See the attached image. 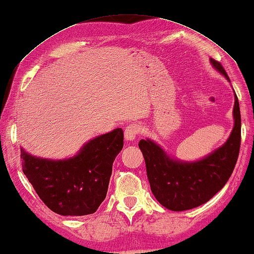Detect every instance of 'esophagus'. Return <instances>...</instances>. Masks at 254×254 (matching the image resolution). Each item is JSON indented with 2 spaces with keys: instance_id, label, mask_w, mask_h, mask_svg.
<instances>
[{
  "instance_id": "esophagus-1",
  "label": "esophagus",
  "mask_w": 254,
  "mask_h": 254,
  "mask_svg": "<svg viewBox=\"0 0 254 254\" xmlns=\"http://www.w3.org/2000/svg\"><path fill=\"white\" fill-rule=\"evenodd\" d=\"M138 132H140V127L136 124H130L126 127L124 130V138L128 142V141H134L137 136Z\"/></svg>"
}]
</instances>
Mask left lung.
I'll return each mask as SVG.
<instances>
[{"label":"left lung","mask_w":254,"mask_h":254,"mask_svg":"<svg viewBox=\"0 0 254 254\" xmlns=\"http://www.w3.org/2000/svg\"><path fill=\"white\" fill-rule=\"evenodd\" d=\"M210 64L230 82L220 63L210 58ZM232 114L235 123L228 140L200 160L185 162L172 157L150 138L138 142L151 190L162 206L173 211L192 209L210 200L226 185L236 166L241 142V116L236 92Z\"/></svg>","instance_id":"8db88e82"}]
</instances>
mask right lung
<instances>
[{
	"label": "right lung",
	"mask_w": 254,
	"mask_h": 254,
	"mask_svg": "<svg viewBox=\"0 0 254 254\" xmlns=\"http://www.w3.org/2000/svg\"><path fill=\"white\" fill-rule=\"evenodd\" d=\"M123 147L121 127L84 143L71 157L34 156L21 147L23 173L49 209L62 216L96 212L107 196L113 162Z\"/></svg>",
	"instance_id": "1"
}]
</instances>
